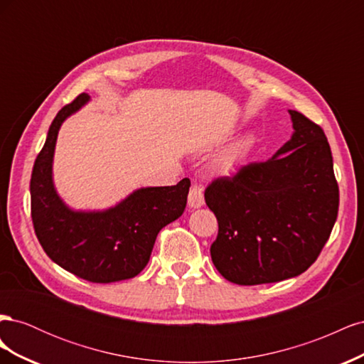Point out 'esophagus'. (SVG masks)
<instances>
[{"label": "esophagus", "instance_id": "1", "mask_svg": "<svg viewBox=\"0 0 364 364\" xmlns=\"http://www.w3.org/2000/svg\"><path fill=\"white\" fill-rule=\"evenodd\" d=\"M205 203L203 197V188L200 185H193L188 193V205L191 208H200Z\"/></svg>", "mask_w": 364, "mask_h": 364}]
</instances>
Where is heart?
Wrapping results in <instances>:
<instances>
[{"label":"heart","mask_w":364,"mask_h":364,"mask_svg":"<svg viewBox=\"0 0 364 364\" xmlns=\"http://www.w3.org/2000/svg\"><path fill=\"white\" fill-rule=\"evenodd\" d=\"M253 146H255V139H253L252 136H246L243 139H240L234 147H230V150L222 158V161H220L222 167L225 170L234 168L235 165L241 164L249 156V153L252 151Z\"/></svg>","instance_id":"1"}]
</instances>
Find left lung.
Here are the masks:
<instances>
[{
	"label": "left lung",
	"mask_w": 364,
	"mask_h": 364,
	"mask_svg": "<svg viewBox=\"0 0 364 364\" xmlns=\"http://www.w3.org/2000/svg\"><path fill=\"white\" fill-rule=\"evenodd\" d=\"M291 139L264 162L206 186L218 234L211 258L240 285L289 279L321 255L338 214V185L323 129L290 111Z\"/></svg>",
	"instance_id": "8db88e82"
}]
</instances>
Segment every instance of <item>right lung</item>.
Here are the masks:
<instances>
[{
	"instance_id": "obj_1",
	"label": "right lung",
	"mask_w": 364,
	"mask_h": 364,
	"mask_svg": "<svg viewBox=\"0 0 364 364\" xmlns=\"http://www.w3.org/2000/svg\"><path fill=\"white\" fill-rule=\"evenodd\" d=\"M87 100V94L77 95L53 119L31 171V220L54 262L82 279L107 284L134 278L147 266L159 230L182 215L191 182L141 188L103 213L68 209L53 186V153L60 124Z\"/></svg>"
}]
</instances>
